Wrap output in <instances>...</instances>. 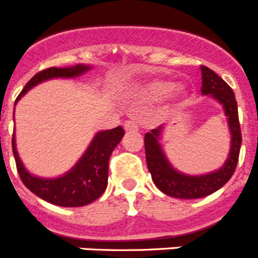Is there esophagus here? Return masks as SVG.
<instances>
[{
    "label": "esophagus",
    "instance_id": "obj_1",
    "mask_svg": "<svg viewBox=\"0 0 258 258\" xmlns=\"http://www.w3.org/2000/svg\"><path fill=\"white\" fill-rule=\"evenodd\" d=\"M124 129L126 132L138 131V124H137L134 120H126V121L124 122Z\"/></svg>",
    "mask_w": 258,
    "mask_h": 258
}]
</instances>
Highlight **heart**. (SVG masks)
I'll list each match as a JSON object with an SVG mask.
<instances>
[{
	"label": "heart",
	"mask_w": 258,
	"mask_h": 258,
	"mask_svg": "<svg viewBox=\"0 0 258 258\" xmlns=\"http://www.w3.org/2000/svg\"><path fill=\"white\" fill-rule=\"evenodd\" d=\"M170 89H172V84L168 83V81H164V80H154V81H150V83L143 85L142 92L147 97L154 98V99H160V98H164L168 95V93L170 92ZM177 94H184L183 89H177Z\"/></svg>",
	"instance_id": "b5f03b06"
}]
</instances>
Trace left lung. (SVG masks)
Listing matches in <instances>:
<instances>
[{
    "instance_id": "1",
    "label": "left lung",
    "mask_w": 258,
    "mask_h": 258,
    "mask_svg": "<svg viewBox=\"0 0 258 258\" xmlns=\"http://www.w3.org/2000/svg\"><path fill=\"white\" fill-rule=\"evenodd\" d=\"M202 94L211 95L223 107L227 116L231 147L227 160L216 172L203 175H187L175 170L164 155L160 146L163 125L152 129L145 136V150L147 166L152 181L161 192L178 199H198L208 197L220 190L235 172L241 146V132L239 124L238 104L235 95L229 85L211 68L202 66Z\"/></svg>"
}]
</instances>
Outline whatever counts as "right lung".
Returning a JSON list of instances; mask_svg holds the SVG:
<instances>
[{"label":"right lung","mask_w":258,"mask_h":258,"mask_svg":"<svg viewBox=\"0 0 258 258\" xmlns=\"http://www.w3.org/2000/svg\"><path fill=\"white\" fill-rule=\"evenodd\" d=\"M90 66L77 64L68 68H46L29 80L18 95L17 103L29 89L37 84L56 77H76L90 70ZM125 132L121 126L109 131L98 132L92 143L81 156L76 165L58 178H40L32 175L24 168L15 145V133L13 134V152L17 163L20 179L26 187L41 199L59 207H83L97 200L104 192L108 181L109 156L120 143Z\"/></svg>","instance_id":"1"}]
</instances>
